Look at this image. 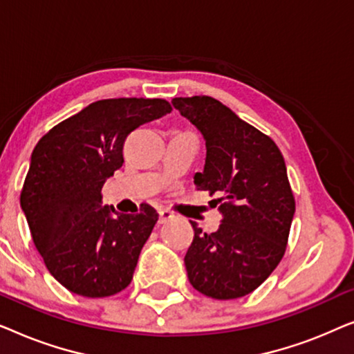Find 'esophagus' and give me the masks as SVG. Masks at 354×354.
<instances>
[{
  "label": "esophagus",
  "instance_id": "1",
  "mask_svg": "<svg viewBox=\"0 0 354 354\" xmlns=\"http://www.w3.org/2000/svg\"><path fill=\"white\" fill-rule=\"evenodd\" d=\"M172 217H174V214L171 211H167V209H159V224H166V222H169V221H172Z\"/></svg>",
  "mask_w": 354,
  "mask_h": 354
}]
</instances>
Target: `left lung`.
Instances as JSON below:
<instances>
[{"mask_svg":"<svg viewBox=\"0 0 354 354\" xmlns=\"http://www.w3.org/2000/svg\"><path fill=\"white\" fill-rule=\"evenodd\" d=\"M172 106L206 142L200 190L224 195L219 229L195 236L185 254L193 288L216 299L245 297L272 274L287 248L295 200L283 156L268 135L211 96L174 98Z\"/></svg>","mask_w":354,"mask_h":354,"instance_id":"obj_1","label":"left lung"}]
</instances>
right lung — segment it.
Here are the masks:
<instances>
[{
  "label": "right lung",
  "mask_w": 354,
  "mask_h": 354,
  "mask_svg": "<svg viewBox=\"0 0 354 354\" xmlns=\"http://www.w3.org/2000/svg\"><path fill=\"white\" fill-rule=\"evenodd\" d=\"M171 109L166 100L95 101L33 148L21 207L46 269L69 292L104 298L132 282L158 212L142 205L119 214L101 188L122 167L127 135Z\"/></svg>",
  "instance_id": "1"
}]
</instances>
